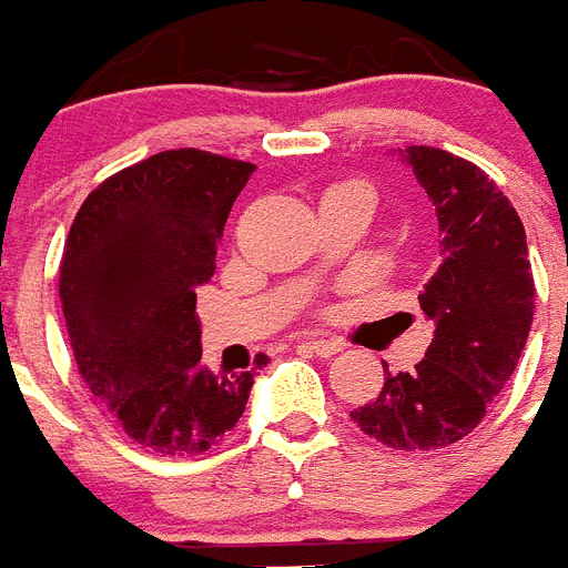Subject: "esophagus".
<instances>
[{"instance_id":"esophagus-1","label":"esophagus","mask_w":568,"mask_h":568,"mask_svg":"<svg viewBox=\"0 0 568 568\" xmlns=\"http://www.w3.org/2000/svg\"><path fill=\"white\" fill-rule=\"evenodd\" d=\"M303 347H308L311 354L316 356H334L342 351V342H334V339H305Z\"/></svg>"}]
</instances>
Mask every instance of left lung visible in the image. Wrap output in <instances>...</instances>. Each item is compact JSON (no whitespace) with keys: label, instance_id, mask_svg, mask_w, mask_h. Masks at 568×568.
Masks as SVG:
<instances>
[{"label":"left lung","instance_id":"8db88e82","mask_svg":"<svg viewBox=\"0 0 568 568\" xmlns=\"http://www.w3.org/2000/svg\"><path fill=\"white\" fill-rule=\"evenodd\" d=\"M407 163L436 206L444 263L418 294L433 342L413 373H385L379 396L351 413L393 449H438L478 427L504 390L532 328L535 280L526 232L509 197L475 163L407 146Z\"/></svg>","mask_w":568,"mask_h":568}]
</instances>
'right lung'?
Masks as SVG:
<instances>
[{"mask_svg": "<svg viewBox=\"0 0 568 568\" xmlns=\"http://www.w3.org/2000/svg\"><path fill=\"white\" fill-rule=\"evenodd\" d=\"M254 163L166 150L87 195L59 265V296L81 379L124 433L161 456L221 444L243 416L252 371L201 365L197 288Z\"/></svg>", "mask_w": 568, "mask_h": 568, "instance_id": "1", "label": "right lung"}]
</instances>
